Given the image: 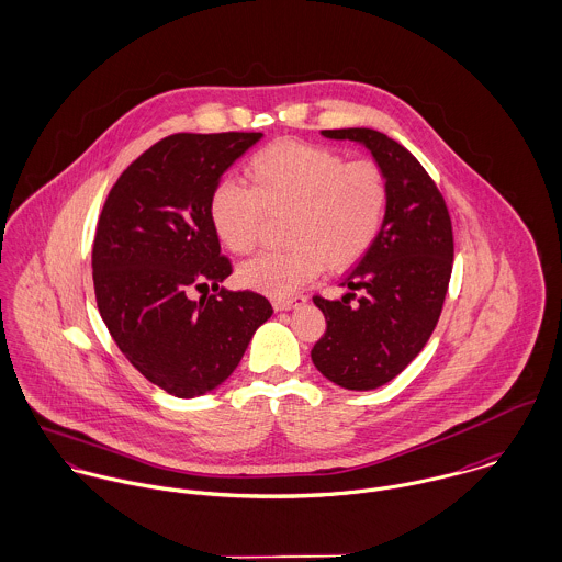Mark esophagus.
Wrapping results in <instances>:
<instances>
[{"label":"esophagus","mask_w":562,"mask_h":562,"mask_svg":"<svg viewBox=\"0 0 562 562\" xmlns=\"http://www.w3.org/2000/svg\"><path fill=\"white\" fill-rule=\"evenodd\" d=\"M307 301L305 294H292V296H281V299H272V307L277 312H288V310H294L299 305H303Z\"/></svg>","instance_id":"esophagus-1"}]
</instances>
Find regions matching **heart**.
Segmentation results:
<instances>
[{"instance_id":"1","label":"heart","mask_w":562,"mask_h":562,"mask_svg":"<svg viewBox=\"0 0 562 562\" xmlns=\"http://www.w3.org/2000/svg\"><path fill=\"white\" fill-rule=\"evenodd\" d=\"M248 188L217 183L211 224L220 241L235 255L257 248L266 220L288 215L283 250L246 261L237 279L268 296H290L318 277L358 263L373 248L387 213L390 188L373 161H347L340 153L277 142L257 150L246 168Z\"/></svg>"}]
</instances>
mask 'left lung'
<instances>
[{"mask_svg": "<svg viewBox=\"0 0 562 562\" xmlns=\"http://www.w3.org/2000/svg\"><path fill=\"white\" fill-rule=\"evenodd\" d=\"M367 146L385 172L390 202L373 248L353 266L340 301L314 296L327 331L314 367L347 390H374L401 373L427 345L453 266V231L442 193L401 144L373 128L323 131Z\"/></svg>", "mask_w": 562, "mask_h": 562, "instance_id": "left-lung-1", "label": "left lung"}]
</instances>
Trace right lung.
<instances>
[{
  "instance_id": "obj_1",
  "label": "right lung",
  "mask_w": 562,
  "mask_h": 562,
  "mask_svg": "<svg viewBox=\"0 0 562 562\" xmlns=\"http://www.w3.org/2000/svg\"><path fill=\"white\" fill-rule=\"evenodd\" d=\"M261 137L179 133L157 142L122 172L98 220L100 316L126 360L181 398L228 379L272 316L266 296L220 288L233 268L209 213L222 175ZM193 289L214 294L193 302Z\"/></svg>"
}]
</instances>
